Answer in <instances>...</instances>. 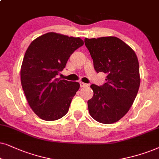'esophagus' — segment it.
<instances>
[{
    "label": "esophagus",
    "instance_id": "34e87169",
    "mask_svg": "<svg viewBox=\"0 0 159 159\" xmlns=\"http://www.w3.org/2000/svg\"><path fill=\"white\" fill-rule=\"evenodd\" d=\"M89 86L88 84L84 83V82H80V86H81V87H84V86Z\"/></svg>",
    "mask_w": 159,
    "mask_h": 159
}]
</instances>
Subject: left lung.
I'll return each instance as SVG.
<instances>
[{
  "instance_id": "obj_1",
  "label": "left lung",
  "mask_w": 159,
  "mask_h": 159,
  "mask_svg": "<svg viewBox=\"0 0 159 159\" xmlns=\"http://www.w3.org/2000/svg\"><path fill=\"white\" fill-rule=\"evenodd\" d=\"M84 43L97 73H106V83L92 84L94 92L88 100L89 112L102 124H113L124 116L138 92L139 62L135 52L116 37L85 39Z\"/></svg>"
}]
</instances>
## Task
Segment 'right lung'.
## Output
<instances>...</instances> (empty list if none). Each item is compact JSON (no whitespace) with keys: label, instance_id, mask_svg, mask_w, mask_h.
I'll list each match as a JSON object with an SVG mask.
<instances>
[{"label":"right lung","instance_id":"add662e5","mask_svg":"<svg viewBox=\"0 0 159 159\" xmlns=\"http://www.w3.org/2000/svg\"><path fill=\"white\" fill-rule=\"evenodd\" d=\"M83 45L80 38L48 33L27 48L21 67V84L29 105L41 119L57 120L68 112L80 84L57 75L70 55Z\"/></svg>","mask_w":159,"mask_h":159}]
</instances>
